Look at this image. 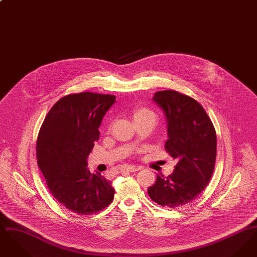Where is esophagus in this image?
Here are the masks:
<instances>
[{"label":"esophagus","mask_w":257,"mask_h":257,"mask_svg":"<svg viewBox=\"0 0 257 257\" xmlns=\"http://www.w3.org/2000/svg\"><path fill=\"white\" fill-rule=\"evenodd\" d=\"M141 170L140 167H135V166H124L122 168V171H129V172H135V171Z\"/></svg>","instance_id":"esophagus-1"}]
</instances>
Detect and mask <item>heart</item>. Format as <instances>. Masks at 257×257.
Listing matches in <instances>:
<instances>
[{
    "label": "heart",
    "mask_w": 257,
    "mask_h": 257,
    "mask_svg": "<svg viewBox=\"0 0 257 257\" xmlns=\"http://www.w3.org/2000/svg\"><path fill=\"white\" fill-rule=\"evenodd\" d=\"M134 119H140V118H146V117H154L156 118L155 113L153 112V110L146 108V107H142V108H138L137 110H134Z\"/></svg>",
    "instance_id": "obj_1"
}]
</instances>
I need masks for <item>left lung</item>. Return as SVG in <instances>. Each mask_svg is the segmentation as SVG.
Instances as JSON below:
<instances>
[{
  "instance_id": "1",
  "label": "left lung",
  "mask_w": 257,
  "mask_h": 257,
  "mask_svg": "<svg viewBox=\"0 0 257 257\" xmlns=\"http://www.w3.org/2000/svg\"><path fill=\"white\" fill-rule=\"evenodd\" d=\"M153 101L167 119L165 148L178 163L168 177L157 174L147 193L164 207H181L199 196L212 177L217 135L206 111L194 98L168 89L155 92Z\"/></svg>"
}]
</instances>
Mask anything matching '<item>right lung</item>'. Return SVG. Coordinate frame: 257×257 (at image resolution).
Listing matches in <instances>:
<instances>
[{"instance_id": "right-lung-1", "label": "right lung", "mask_w": 257, "mask_h": 257, "mask_svg": "<svg viewBox=\"0 0 257 257\" xmlns=\"http://www.w3.org/2000/svg\"><path fill=\"white\" fill-rule=\"evenodd\" d=\"M114 102V95L87 91L63 96L51 108L38 133L37 165L50 193L81 216L97 213L113 199L111 181L100 172L90 173L86 159Z\"/></svg>"}]
</instances>
